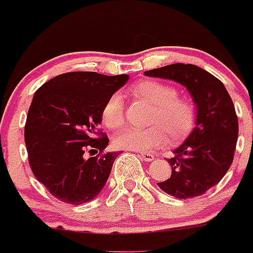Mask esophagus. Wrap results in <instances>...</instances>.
Returning a JSON list of instances; mask_svg holds the SVG:
<instances>
[{"instance_id": "34e87169", "label": "esophagus", "mask_w": 253, "mask_h": 253, "mask_svg": "<svg viewBox=\"0 0 253 253\" xmlns=\"http://www.w3.org/2000/svg\"><path fill=\"white\" fill-rule=\"evenodd\" d=\"M139 157H141L142 160H144V162H152V160H154V155L150 154V153H141L139 154Z\"/></svg>"}]
</instances>
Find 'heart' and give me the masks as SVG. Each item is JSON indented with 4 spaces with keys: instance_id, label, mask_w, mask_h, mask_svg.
Returning <instances> with one entry per match:
<instances>
[{
    "instance_id": "heart-1",
    "label": "heart",
    "mask_w": 253,
    "mask_h": 253,
    "mask_svg": "<svg viewBox=\"0 0 253 253\" xmlns=\"http://www.w3.org/2000/svg\"><path fill=\"white\" fill-rule=\"evenodd\" d=\"M132 93L150 105L147 128L127 127L114 138L115 147L126 150L147 152L164 145L168 141L177 143L191 133L197 119V111L190 100L178 98L174 86L158 81L145 79L132 86ZM103 122L110 128H119L124 124V101L120 94L109 98L101 111Z\"/></svg>"
}]
</instances>
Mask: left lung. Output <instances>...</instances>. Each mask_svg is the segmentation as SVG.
Segmentation results:
<instances>
[{"mask_svg": "<svg viewBox=\"0 0 253 253\" xmlns=\"http://www.w3.org/2000/svg\"><path fill=\"white\" fill-rule=\"evenodd\" d=\"M144 76L185 86L197 111L192 132L168 160L171 175L158 186L180 200L202 196L224 177L233 163L239 134L233 100L218 78L191 63L168 65L145 71Z\"/></svg>", "mask_w": 253, "mask_h": 253, "instance_id": "left-lung-1", "label": "left lung"}]
</instances>
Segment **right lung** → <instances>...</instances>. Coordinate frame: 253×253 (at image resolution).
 Instances as JSON below:
<instances>
[{
	"label": "right lung",
	"instance_id": "add662e5",
	"mask_svg": "<svg viewBox=\"0 0 253 253\" xmlns=\"http://www.w3.org/2000/svg\"><path fill=\"white\" fill-rule=\"evenodd\" d=\"M128 75L70 72L42 84L33 96L24 128L29 164L35 177L62 202L82 205L105 186L119 152L86 159L84 152H104L99 139L101 111ZM99 153V154H100Z\"/></svg>",
	"mask_w": 253,
	"mask_h": 253
}]
</instances>
